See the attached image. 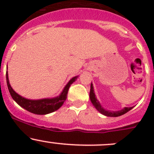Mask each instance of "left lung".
<instances>
[{
    "mask_svg": "<svg viewBox=\"0 0 154 154\" xmlns=\"http://www.w3.org/2000/svg\"><path fill=\"white\" fill-rule=\"evenodd\" d=\"M89 97L90 100H91V103L94 105V106L100 112L101 114L104 115V116H109V117H118V116H122V115L125 114L127 112H129L130 110H131L133 109V107H125L123 109L120 110V111L117 112H111V111H107V110L104 109L101 106H100V103L98 102V100H97V98L95 97V94L94 92V88H93V85L92 83H91V89H90V93H89Z\"/></svg>",
    "mask_w": 154,
    "mask_h": 154,
    "instance_id": "left-lung-1",
    "label": "left lung"
}]
</instances>
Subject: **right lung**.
<instances>
[{
  "label": "right lung",
  "instance_id": "obj_1",
  "mask_svg": "<svg viewBox=\"0 0 154 154\" xmlns=\"http://www.w3.org/2000/svg\"><path fill=\"white\" fill-rule=\"evenodd\" d=\"M6 76H7V86H8V89L10 91V93L12 97L13 98V100L19 106L25 109L27 111L36 115H46L48 114V113L53 112L60 109L62 106V105L63 104L65 100H66V98H67L68 91V89H69L70 86L77 78V77H74L72 79H71V80L68 82V84L64 88L63 92L58 97L51 99L47 98L41 99V100H28V99H26L20 96L19 94H17L12 89L10 83H9L8 73H7V71Z\"/></svg>",
  "mask_w": 154,
  "mask_h": 154
}]
</instances>
